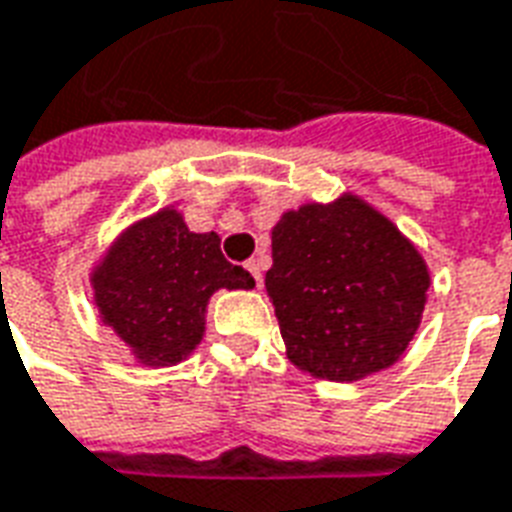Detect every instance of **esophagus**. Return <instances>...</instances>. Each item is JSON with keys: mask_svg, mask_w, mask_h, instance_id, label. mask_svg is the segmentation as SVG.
<instances>
[{"mask_svg": "<svg viewBox=\"0 0 512 512\" xmlns=\"http://www.w3.org/2000/svg\"><path fill=\"white\" fill-rule=\"evenodd\" d=\"M245 267H248V272H251V275H253V280H256V286L261 288V283H264V278H261V267H259V259H251V261H248V264H245Z\"/></svg>", "mask_w": 512, "mask_h": 512, "instance_id": "34e87169", "label": "esophagus"}]
</instances>
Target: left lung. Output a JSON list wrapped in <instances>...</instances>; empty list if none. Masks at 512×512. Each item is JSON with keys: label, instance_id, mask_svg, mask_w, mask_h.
<instances>
[{"label": "left lung", "instance_id": "obj_1", "mask_svg": "<svg viewBox=\"0 0 512 512\" xmlns=\"http://www.w3.org/2000/svg\"><path fill=\"white\" fill-rule=\"evenodd\" d=\"M264 286L288 359L315 378L351 383L405 353L429 270L386 215L345 194L283 213Z\"/></svg>", "mask_w": 512, "mask_h": 512}]
</instances>
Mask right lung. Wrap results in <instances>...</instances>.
Listing matches in <instances>:
<instances>
[{
    "instance_id": "add662e5",
    "label": "right lung",
    "mask_w": 512,
    "mask_h": 512,
    "mask_svg": "<svg viewBox=\"0 0 512 512\" xmlns=\"http://www.w3.org/2000/svg\"><path fill=\"white\" fill-rule=\"evenodd\" d=\"M91 286L102 321L140 364L169 367L202 340L213 291L253 288V278L224 259L218 234L188 232L183 215L164 207L113 242Z\"/></svg>"
}]
</instances>
